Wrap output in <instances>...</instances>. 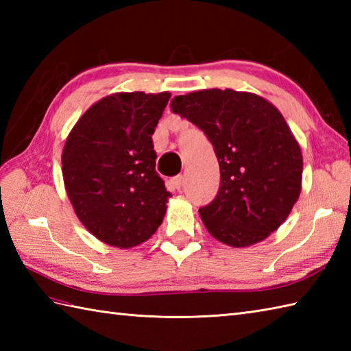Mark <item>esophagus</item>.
Wrapping results in <instances>:
<instances>
[{"instance_id":"34e87169","label":"esophagus","mask_w":351,"mask_h":351,"mask_svg":"<svg viewBox=\"0 0 351 351\" xmlns=\"http://www.w3.org/2000/svg\"><path fill=\"white\" fill-rule=\"evenodd\" d=\"M184 181H185L184 175H180V176H176V178H173V180H171V184H173V187H175L176 190H182Z\"/></svg>"}]
</instances>
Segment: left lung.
I'll use <instances>...</instances> for the list:
<instances>
[{
  "mask_svg": "<svg viewBox=\"0 0 351 351\" xmlns=\"http://www.w3.org/2000/svg\"><path fill=\"white\" fill-rule=\"evenodd\" d=\"M170 108L205 132L219 160L217 196L199 208L208 232L232 247L265 240L302 190V151L279 110L230 88L175 96Z\"/></svg>",
  "mask_w": 351,
  "mask_h": 351,
  "instance_id": "8db88e82",
  "label": "left lung"
}]
</instances>
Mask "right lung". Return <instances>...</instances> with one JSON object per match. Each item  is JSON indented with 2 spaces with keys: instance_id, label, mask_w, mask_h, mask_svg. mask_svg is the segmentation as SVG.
I'll return each instance as SVG.
<instances>
[{
  "instance_id": "add662e5",
  "label": "right lung",
  "mask_w": 351,
  "mask_h": 351,
  "mask_svg": "<svg viewBox=\"0 0 351 351\" xmlns=\"http://www.w3.org/2000/svg\"><path fill=\"white\" fill-rule=\"evenodd\" d=\"M169 99V92L106 96L66 140L62 170L71 204L108 245L134 247L162 223L171 195L155 170L152 134Z\"/></svg>"
}]
</instances>
